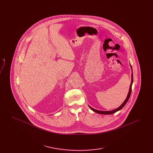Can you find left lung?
I'll list each match as a JSON object with an SVG mask.
<instances>
[{
  "label": "left lung",
  "instance_id": "1",
  "mask_svg": "<svg viewBox=\"0 0 153 153\" xmlns=\"http://www.w3.org/2000/svg\"><path fill=\"white\" fill-rule=\"evenodd\" d=\"M131 69H132V67H131ZM132 82H133V74L132 73V74H131V85H130V90H129V92H128V95H127V98H126V99L124 100V102H123V103L119 107V108H117V109H114V110H112V111H99V110H96V109H94V108H92V107H90V108L92 109V110H93L94 112H96V113H97V114H104V115H108V114H114V113H115V112H116L117 111H119V110H120V109H122L123 107L124 106L126 105V104L127 103V102H128V99H129V98H130V95H131V90H132Z\"/></svg>",
  "mask_w": 153,
  "mask_h": 153
}]
</instances>
